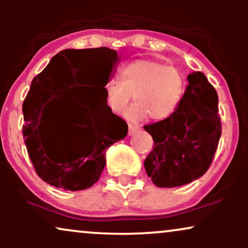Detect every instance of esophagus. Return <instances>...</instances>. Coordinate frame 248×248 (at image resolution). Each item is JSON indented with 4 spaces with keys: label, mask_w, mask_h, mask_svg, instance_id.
<instances>
[{
    "label": "esophagus",
    "mask_w": 248,
    "mask_h": 248,
    "mask_svg": "<svg viewBox=\"0 0 248 248\" xmlns=\"http://www.w3.org/2000/svg\"><path fill=\"white\" fill-rule=\"evenodd\" d=\"M128 128H129V130H128V134H129V135H133L134 133H136L139 129H140V126H138V124H129V126H128Z\"/></svg>",
    "instance_id": "obj_1"
}]
</instances>
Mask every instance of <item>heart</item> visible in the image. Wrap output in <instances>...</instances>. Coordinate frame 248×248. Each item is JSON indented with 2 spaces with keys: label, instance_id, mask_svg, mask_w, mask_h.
Here are the masks:
<instances>
[{
  "label": "heart",
  "instance_id": "1",
  "mask_svg": "<svg viewBox=\"0 0 248 248\" xmlns=\"http://www.w3.org/2000/svg\"><path fill=\"white\" fill-rule=\"evenodd\" d=\"M120 81L105 85V101L110 112L121 113L130 99L136 101L128 118L140 120L149 115L153 120L170 118L183 101L186 78L178 67L154 59H136L120 70Z\"/></svg>",
  "mask_w": 248,
  "mask_h": 248
}]
</instances>
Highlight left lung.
<instances>
[{
    "instance_id": "left-lung-1",
    "label": "left lung",
    "mask_w": 248,
    "mask_h": 248,
    "mask_svg": "<svg viewBox=\"0 0 248 248\" xmlns=\"http://www.w3.org/2000/svg\"><path fill=\"white\" fill-rule=\"evenodd\" d=\"M186 94L170 118L147 124L153 150L144 161L158 187H175L203 176L211 166L221 135L218 95L202 72L187 76Z\"/></svg>"
}]
</instances>
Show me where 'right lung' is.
Masks as SVG:
<instances>
[{"label": "right lung", "instance_id": "1", "mask_svg": "<svg viewBox=\"0 0 248 248\" xmlns=\"http://www.w3.org/2000/svg\"><path fill=\"white\" fill-rule=\"evenodd\" d=\"M116 62V51L105 46L62 50L31 81L23 102V138L37 175L50 186L70 191L91 187L106 164L107 148L127 135V124L105 101V85ZM76 84L85 85L82 94L57 110L49 122L44 109L55 98L56 90ZM41 123L67 126L70 140H45Z\"/></svg>", "mask_w": 248, "mask_h": 248}]
</instances>
